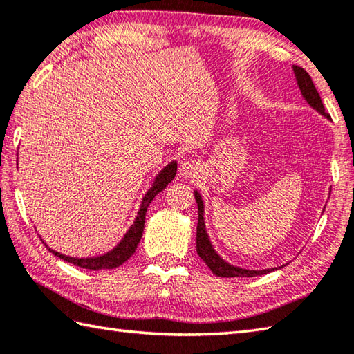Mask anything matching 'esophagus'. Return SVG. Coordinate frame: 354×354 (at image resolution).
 Segmentation results:
<instances>
[{
  "mask_svg": "<svg viewBox=\"0 0 354 354\" xmlns=\"http://www.w3.org/2000/svg\"><path fill=\"white\" fill-rule=\"evenodd\" d=\"M200 171H202V168H200V163L197 160L188 158L180 165V176L182 177H188V178L197 177L200 174Z\"/></svg>",
  "mask_w": 354,
  "mask_h": 354,
  "instance_id": "1",
  "label": "esophagus"
}]
</instances>
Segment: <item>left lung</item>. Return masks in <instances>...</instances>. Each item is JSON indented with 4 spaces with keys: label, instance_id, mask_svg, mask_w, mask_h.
<instances>
[{
    "label": "left lung",
    "instance_id": "left-lung-1",
    "mask_svg": "<svg viewBox=\"0 0 354 354\" xmlns=\"http://www.w3.org/2000/svg\"><path fill=\"white\" fill-rule=\"evenodd\" d=\"M292 71H295L296 75V82L299 89L302 92V97L306 100L313 109H316L319 114L324 115L325 118L330 120V115L325 112L324 103L321 100V95L315 88V83H313L311 77L308 75V72L305 69L299 68V66H292ZM196 196V202H197V208H198V223H197V254L200 259L208 265V268L214 272L217 277H254V276H262L266 274V272H271L277 268H268V270H245L240 268V266H234L217 254V251L212 248L211 240L208 237V232H206L205 228V208H203V200L202 196L198 194L197 191H194Z\"/></svg>",
    "mask_w": 354,
    "mask_h": 354
}]
</instances>
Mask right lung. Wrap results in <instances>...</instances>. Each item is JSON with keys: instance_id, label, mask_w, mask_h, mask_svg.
Segmentation results:
<instances>
[{"instance_id": "obj_1", "label": "right lung", "mask_w": 354, "mask_h": 354, "mask_svg": "<svg viewBox=\"0 0 354 354\" xmlns=\"http://www.w3.org/2000/svg\"><path fill=\"white\" fill-rule=\"evenodd\" d=\"M176 172H177V163L176 162H171L169 165H166L165 168L158 172V176L154 180V185L151 186L146 192L143 200H142V205H140V209H138V214L137 218L134 220V223L131 225V228L126 232L124 237L122 239V242H120L114 250H111L109 252H106L103 256H98V257H86V259H78V257H71V256H64V254H59V252L53 251L52 248H48L52 252L53 256H57L59 259L66 260V262L73 263L75 266H80V268H84V270H112V268H117V266L123 265L126 260H128L132 254H134L136 250H137V245L140 243V239L143 236V228H145V218H146V211H148V206L149 203L154 200V197L158 194L160 191H163L168 183H171L172 180L176 177ZM44 243V242H43Z\"/></svg>"}]
</instances>
